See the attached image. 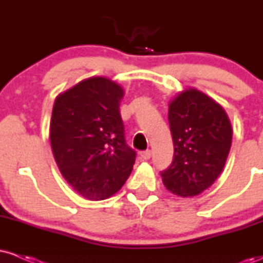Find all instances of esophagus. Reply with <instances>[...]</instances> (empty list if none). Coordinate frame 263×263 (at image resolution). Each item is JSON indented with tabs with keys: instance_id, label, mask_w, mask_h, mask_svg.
Wrapping results in <instances>:
<instances>
[{
	"instance_id": "1",
	"label": "esophagus",
	"mask_w": 263,
	"mask_h": 263,
	"mask_svg": "<svg viewBox=\"0 0 263 263\" xmlns=\"http://www.w3.org/2000/svg\"><path fill=\"white\" fill-rule=\"evenodd\" d=\"M140 156H141L142 159H144V161H147V159H149L151 156H152V152H151L149 149L143 151V152L140 153Z\"/></svg>"
}]
</instances>
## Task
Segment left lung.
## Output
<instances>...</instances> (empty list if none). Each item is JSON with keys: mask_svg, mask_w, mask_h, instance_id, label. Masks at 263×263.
Wrapping results in <instances>:
<instances>
[{"mask_svg": "<svg viewBox=\"0 0 263 263\" xmlns=\"http://www.w3.org/2000/svg\"><path fill=\"white\" fill-rule=\"evenodd\" d=\"M168 121L174 156L161 172L163 184L178 197H195L224 170L232 140L230 120L218 102L190 87L171 101Z\"/></svg>", "mask_w": 263, "mask_h": 263, "instance_id": "8db88e82", "label": "left lung"}]
</instances>
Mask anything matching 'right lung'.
<instances>
[{
	"label": "right lung",
	"mask_w": 263,
	"mask_h": 263,
	"mask_svg": "<svg viewBox=\"0 0 263 263\" xmlns=\"http://www.w3.org/2000/svg\"><path fill=\"white\" fill-rule=\"evenodd\" d=\"M123 89L104 77L85 79L57 96L50 144L60 173L81 197L104 200L131 174L136 151L127 146L120 115Z\"/></svg>",
	"instance_id": "1"
}]
</instances>
